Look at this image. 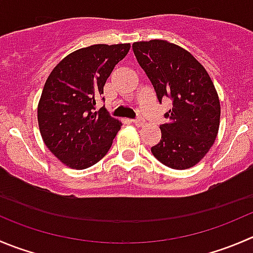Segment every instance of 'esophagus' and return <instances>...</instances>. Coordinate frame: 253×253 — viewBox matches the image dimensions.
Returning <instances> with one entry per match:
<instances>
[{"instance_id": "obj_1", "label": "esophagus", "mask_w": 253, "mask_h": 253, "mask_svg": "<svg viewBox=\"0 0 253 253\" xmlns=\"http://www.w3.org/2000/svg\"><path fill=\"white\" fill-rule=\"evenodd\" d=\"M133 124L136 125V126H138V127L143 126V125H144V119H143V117L138 116L136 120H133Z\"/></svg>"}]
</instances>
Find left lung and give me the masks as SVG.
<instances>
[{"mask_svg": "<svg viewBox=\"0 0 253 253\" xmlns=\"http://www.w3.org/2000/svg\"><path fill=\"white\" fill-rule=\"evenodd\" d=\"M132 49L158 101L173 102L152 153L169 168L195 166L214 144L220 125L219 96L209 74L189 51L166 41L136 42Z\"/></svg>", "mask_w": 253, "mask_h": 253, "instance_id": "obj_1", "label": "left lung"}]
</instances>
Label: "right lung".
Here are the masks:
<instances>
[{
  "mask_svg": "<svg viewBox=\"0 0 253 253\" xmlns=\"http://www.w3.org/2000/svg\"><path fill=\"white\" fill-rule=\"evenodd\" d=\"M127 44H95L65 56L50 73L38 104V125L49 151L65 166L85 169L109 152L122 124L101 107L99 96ZM102 100H105L102 97Z\"/></svg>",
  "mask_w": 253,
  "mask_h": 253,
  "instance_id": "obj_1",
  "label": "right lung"
}]
</instances>
